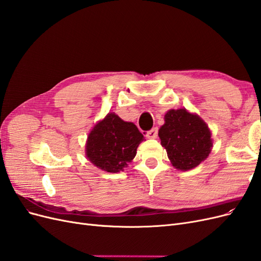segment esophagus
Instances as JSON below:
<instances>
[{
    "label": "esophagus",
    "instance_id": "34e87169",
    "mask_svg": "<svg viewBox=\"0 0 261 261\" xmlns=\"http://www.w3.org/2000/svg\"><path fill=\"white\" fill-rule=\"evenodd\" d=\"M147 137L148 138H156L158 137V128L153 127L152 129H150L149 132H147Z\"/></svg>",
    "mask_w": 261,
    "mask_h": 261
}]
</instances>
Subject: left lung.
Wrapping results in <instances>:
<instances>
[{
  "label": "left lung",
  "mask_w": 261,
  "mask_h": 261,
  "mask_svg": "<svg viewBox=\"0 0 261 261\" xmlns=\"http://www.w3.org/2000/svg\"><path fill=\"white\" fill-rule=\"evenodd\" d=\"M173 167L192 170L208 158L212 149L211 132L207 123L186 109H171L158 133Z\"/></svg>",
  "instance_id": "8db88e82"
}]
</instances>
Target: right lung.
Segmentation results:
<instances>
[{
    "label": "right lung",
    "mask_w": 261,
    "mask_h": 261,
    "mask_svg": "<svg viewBox=\"0 0 261 261\" xmlns=\"http://www.w3.org/2000/svg\"><path fill=\"white\" fill-rule=\"evenodd\" d=\"M143 140L144 135L135 124L125 122L114 112H110L90 130L85 152L94 167L117 173L133 161Z\"/></svg>",
    "instance_id": "1"
}]
</instances>
